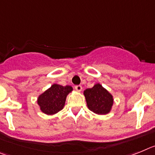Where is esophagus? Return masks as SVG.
<instances>
[{
    "mask_svg": "<svg viewBox=\"0 0 155 155\" xmlns=\"http://www.w3.org/2000/svg\"><path fill=\"white\" fill-rule=\"evenodd\" d=\"M75 89H76V91H79V92H80V91H82V86L80 85H76L75 86Z\"/></svg>",
    "mask_w": 155,
    "mask_h": 155,
    "instance_id": "esophagus-1",
    "label": "esophagus"
}]
</instances>
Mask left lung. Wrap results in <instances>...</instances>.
Wrapping results in <instances>:
<instances>
[{
    "label": "left lung",
    "instance_id": "8db88e82",
    "mask_svg": "<svg viewBox=\"0 0 155 155\" xmlns=\"http://www.w3.org/2000/svg\"><path fill=\"white\" fill-rule=\"evenodd\" d=\"M83 94L87 107L93 112L98 115H106L110 112L113 105V97L100 83L87 89Z\"/></svg>",
    "mask_w": 155,
    "mask_h": 155
}]
</instances>
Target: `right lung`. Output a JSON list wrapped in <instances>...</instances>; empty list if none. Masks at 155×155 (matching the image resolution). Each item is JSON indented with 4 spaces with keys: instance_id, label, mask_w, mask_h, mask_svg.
<instances>
[{
    "instance_id": "obj_1",
    "label": "right lung",
    "mask_w": 155,
    "mask_h": 155,
    "mask_svg": "<svg viewBox=\"0 0 155 155\" xmlns=\"http://www.w3.org/2000/svg\"><path fill=\"white\" fill-rule=\"evenodd\" d=\"M72 91L70 86L53 84L51 87L40 94L37 99V104L42 112L47 115H54L63 109L66 97Z\"/></svg>"
}]
</instances>
